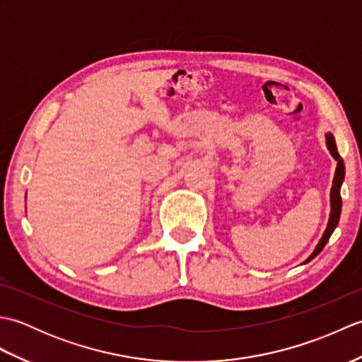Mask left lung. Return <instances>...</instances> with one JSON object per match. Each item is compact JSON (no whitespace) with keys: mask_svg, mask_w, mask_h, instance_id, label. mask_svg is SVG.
<instances>
[{"mask_svg":"<svg viewBox=\"0 0 362 362\" xmlns=\"http://www.w3.org/2000/svg\"><path fill=\"white\" fill-rule=\"evenodd\" d=\"M327 146L329 152H332V156L336 158L337 161V166H336V173H334V179H333V187H332V213H329V219H328V226L324 232V236L320 238L319 244L316 245V249L308 257V259L305 261V263H308L313 258H316L319 253L322 252V249L325 247V244L328 243L329 236L334 232V228L337 227V222H339L341 218V210H342V199H341V187H342V182H344V177H345V166H344V160L339 156V152H337L336 148V141H334V136L332 134H327Z\"/></svg>","mask_w":362,"mask_h":362,"instance_id":"8db88e82","label":"left lung"}]
</instances>
